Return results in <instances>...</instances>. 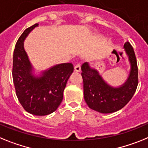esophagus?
<instances>
[{"mask_svg":"<svg viewBox=\"0 0 148 148\" xmlns=\"http://www.w3.org/2000/svg\"><path fill=\"white\" fill-rule=\"evenodd\" d=\"M80 70H81V69H80V65L79 64H77V65H76L74 66V71H76V72H79Z\"/></svg>","mask_w":148,"mask_h":148,"instance_id":"1","label":"esophagus"}]
</instances>
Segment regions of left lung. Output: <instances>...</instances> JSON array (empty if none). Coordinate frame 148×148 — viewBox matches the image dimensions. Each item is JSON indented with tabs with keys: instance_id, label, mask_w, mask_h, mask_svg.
Segmentation results:
<instances>
[{
	"instance_id": "8db88e82",
	"label": "left lung",
	"mask_w": 148,
	"mask_h": 148,
	"mask_svg": "<svg viewBox=\"0 0 148 148\" xmlns=\"http://www.w3.org/2000/svg\"><path fill=\"white\" fill-rule=\"evenodd\" d=\"M123 48L130 65L127 78L119 86L107 83L98 71L85 62L81 67L83 95L88 107L101 113L119 111L131 100L138 86V68L133 47L128 42Z\"/></svg>"
}]
</instances>
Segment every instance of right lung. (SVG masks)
<instances>
[{
	"label": "right lung",
	"instance_id": "obj_1",
	"mask_svg": "<svg viewBox=\"0 0 148 148\" xmlns=\"http://www.w3.org/2000/svg\"><path fill=\"white\" fill-rule=\"evenodd\" d=\"M37 27L38 24L25 29L15 45L12 78L16 95L24 110L32 115L42 116L59 107L74 66L71 63L56 64L36 71L24 49V42Z\"/></svg>",
	"mask_w": 148,
	"mask_h": 148
}]
</instances>
